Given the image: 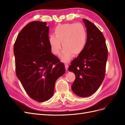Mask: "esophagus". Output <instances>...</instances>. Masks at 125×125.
<instances>
[{"label": "esophagus", "mask_w": 125, "mask_h": 125, "mask_svg": "<svg viewBox=\"0 0 125 125\" xmlns=\"http://www.w3.org/2000/svg\"><path fill=\"white\" fill-rule=\"evenodd\" d=\"M65 68H66V70L67 71L68 70V64H65Z\"/></svg>", "instance_id": "esophagus-1"}]
</instances>
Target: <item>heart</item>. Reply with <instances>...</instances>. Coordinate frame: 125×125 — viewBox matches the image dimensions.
Wrapping results in <instances>:
<instances>
[{"instance_id": "obj_1", "label": "heart", "mask_w": 125, "mask_h": 125, "mask_svg": "<svg viewBox=\"0 0 125 125\" xmlns=\"http://www.w3.org/2000/svg\"><path fill=\"white\" fill-rule=\"evenodd\" d=\"M87 33L84 25L80 23L58 24L54 29V35L51 34L48 42L51 51L58 55L63 47L60 58L62 61L68 62L73 54L77 56L84 50L86 43Z\"/></svg>"}]
</instances>
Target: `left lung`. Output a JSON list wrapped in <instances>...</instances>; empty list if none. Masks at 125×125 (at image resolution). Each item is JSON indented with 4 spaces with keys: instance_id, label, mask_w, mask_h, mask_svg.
I'll return each mask as SVG.
<instances>
[{
    "instance_id": "left-lung-1",
    "label": "left lung",
    "mask_w": 125,
    "mask_h": 125,
    "mask_svg": "<svg viewBox=\"0 0 125 125\" xmlns=\"http://www.w3.org/2000/svg\"><path fill=\"white\" fill-rule=\"evenodd\" d=\"M82 20L86 28V43L84 50L71 62L68 70L75 75L71 85L73 92L84 97L95 93L103 82L108 52L100 30L90 21Z\"/></svg>"
}]
</instances>
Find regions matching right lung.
<instances>
[{"mask_svg": "<svg viewBox=\"0 0 125 125\" xmlns=\"http://www.w3.org/2000/svg\"><path fill=\"white\" fill-rule=\"evenodd\" d=\"M49 29L46 22H30L19 33L13 47L17 78L29 96L39 102L51 99L57 79L66 71L51 52Z\"/></svg>", "mask_w": 125, "mask_h": 125, "instance_id": "add662e5", "label": "right lung"}]
</instances>
